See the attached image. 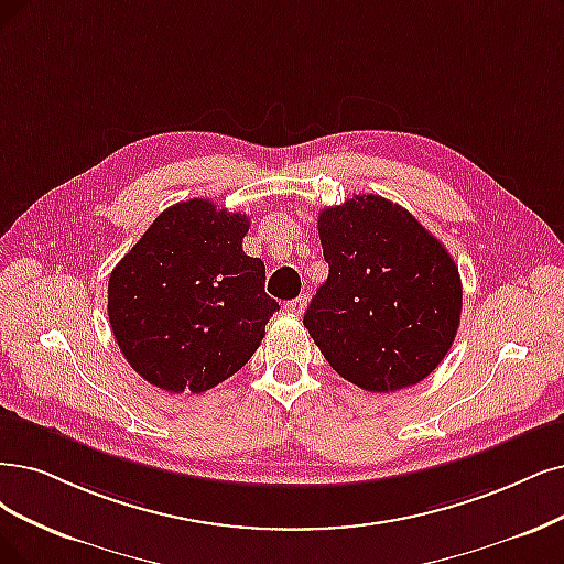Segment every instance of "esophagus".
Wrapping results in <instances>:
<instances>
[{"label":"esophagus","instance_id":"1","mask_svg":"<svg viewBox=\"0 0 564 564\" xmlns=\"http://www.w3.org/2000/svg\"><path fill=\"white\" fill-rule=\"evenodd\" d=\"M283 308L288 311V314L302 316V314H304V308H306V297H295V300H290Z\"/></svg>","mask_w":564,"mask_h":564}]
</instances>
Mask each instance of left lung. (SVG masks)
I'll use <instances>...</instances> for the list:
<instances>
[{"instance_id": "1", "label": "left lung", "mask_w": 564, "mask_h": 564, "mask_svg": "<svg viewBox=\"0 0 564 564\" xmlns=\"http://www.w3.org/2000/svg\"><path fill=\"white\" fill-rule=\"evenodd\" d=\"M318 235L329 274L304 327L329 367L369 392L421 383L460 325L463 283L448 250L379 195L325 208Z\"/></svg>"}]
</instances>
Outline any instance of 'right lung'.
<instances>
[{
	"instance_id": "obj_1",
	"label": "right lung",
	"mask_w": 564,
	"mask_h": 564,
	"mask_svg": "<svg viewBox=\"0 0 564 564\" xmlns=\"http://www.w3.org/2000/svg\"><path fill=\"white\" fill-rule=\"evenodd\" d=\"M243 214L208 199L162 212L109 276V323L124 360L166 392H204L237 373L279 308L264 262L243 253Z\"/></svg>"
}]
</instances>
